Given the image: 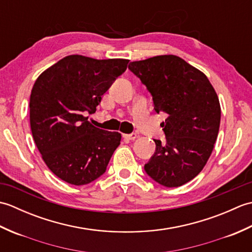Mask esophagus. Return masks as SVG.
<instances>
[{"label":"esophagus","mask_w":252,"mask_h":252,"mask_svg":"<svg viewBox=\"0 0 252 252\" xmlns=\"http://www.w3.org/2000/svg\"><path fill=\"white\" fill-rule=\"evenodd\" d=\"M123 137L126 138V140L133 141V140H135V138L137 137V134H136V133H130V134H123Z\"/></svg>","instance_id":"obj_1"}]
</instances>
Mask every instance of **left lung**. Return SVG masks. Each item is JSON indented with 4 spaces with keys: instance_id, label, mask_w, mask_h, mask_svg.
Returning a JSON list of instances; mask_svg holds the SVG:
<instances>
[{
    "instance_id": "8db88e82",
    "label": "left lung",
    "mask_w": 252,
    "mask_h": 252,
    "mask_svg": "<svg viewBox=\"0 0 252 252\" xmlns=\"http://www.w3.org/2000/svg\"><path fill=\"white\" fill-rule=\"evenodd\" d=\"M130 70L153 96L154 109L165 114V141L144 170L165 187H178L199 174L212 153L221 120L218 95L205 73L175 55L132 62Z\"/></svg>"
}]
</instances>
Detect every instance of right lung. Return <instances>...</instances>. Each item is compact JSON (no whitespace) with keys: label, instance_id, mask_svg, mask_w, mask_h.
<instances>
[{"label":"right lung","instance_id":"add662e5","mask_svg":"<svg viewBox=\"0 0 252 252\" xmlns=\"http://www.w3.org/2000/svg\"><path fill=\"white\" fill-rule=\"evenodd\" d=\"M127 60L63 57L40 74L30 95V126L47 167L72 185H85L106 172L121 134L88 121Z\"/></svg>","mask_w":252,"mask_h":252}]
</instances>
